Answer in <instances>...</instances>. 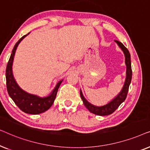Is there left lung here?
<instances>
[{
  "label": "left lung",
  "instance_id": "1",
  "mask_svg": "<svg viewBox=\"0 0 150 150\" xmlns=\"http://www.w3.org/2000/svg\"><path fill=\"white\" fill-rule=\"evenodd\" d=\"M117 44L119 45V46L122 48V50L124 51L125 57H126V64L127 66L126 69V82L124 85V87L120 92V93L115 98H114L111 102L106 105L102 106H93V104H90L87 100L84 98V96L82 93V91L81 90L80 91V94H81V97L83 100V103L85 106L87 108V109L89 110L90 112H93V113L96 115H108L113 112L121 104L126 100L127 97V94H128V91L129 89V86L131 83V80H132V67H131V61H130V54L129 52L128 49L124 46V45L119 42L117 40H115Z\"/></svg>",
  "mask_w": 150,
  "mask_h": 150
}]
</instances>
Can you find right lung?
<instances>
[{"instance_id": "1", "label": "right lung", "mask_w": 150, "mask_h": 150, "mask_svg": "<svg viewBox=\"0 0 150 150\" xmlns=\"http://www.w3.org/2000/svg\"><path fill=\"white\" fill-rule=\"evenodd\" d=\"M27 35L22 37L13 47L6 67V85L9 96L20 110L26 113L36 115L46 111L50 108V106L54 103L59 87L63 81H59L57 83V86L50 96L43 98L26 93L20 89L19 86L17 85L12 74V63H13V57L17 46L22 39Z\"/></svg>"}]
</instances>
